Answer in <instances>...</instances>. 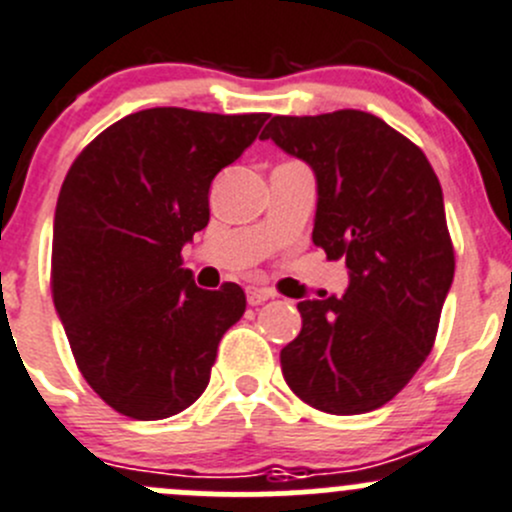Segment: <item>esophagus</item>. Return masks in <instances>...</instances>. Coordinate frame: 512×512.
<instances>
[{"label": "esophagus", "mask_w": 512, "mask_h": 512, "mask_svg": "<svg viewBox=\"0 0 512 512\" xmlns=\"http://www.w3.org/2000/svg\"><path fill=\"white\" fill-rule=\"evenodd\" d=\"M273 296L271 288H261V286H246V298H249L251 306H261L263 301Z\"/></svg>", "instance_id": "1"}]
</instances>
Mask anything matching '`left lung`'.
Instances as JSON below:
<instances>
[{"instance_id": "obj_1", "label": "left lung", "mask_w": 512, "mask_h": 512, "mask_svg": "<svg viewBox=\"0 0 512 512\" xmlns=\"http://www.w3.org/2000/svg\"><path fill=\"white\" fill-rule=\"evenodd\" d=\"M261 139L316 174L313 244L346 258L343 296L298 303L281 351L288 388L333 416L381 408L416 376L455 271L443 191L426 154L368 111L273 116Z\"/></svg>"}]
</instances>
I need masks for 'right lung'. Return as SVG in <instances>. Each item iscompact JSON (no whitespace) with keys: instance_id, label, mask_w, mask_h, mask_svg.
Instances as JSON below:
<instances>
[{"instance_id":"add662e5","label":"right lung","mask_w":512,"mask_h":512,"mask_svg":"<svg viewBox=\"0 0 512 512\" xmlns=\"http://www.w3.org/2000/svg\"><path fill=\"white\" fill-rule=\"evenodd\" d=\"M268 114L156 106L74 159L52 236V296L74 361L121 416L161 421L206 391L219 341L246 311L236 283L204 291L181 249L209 224V189Z\"/></svg>"}]
</instances>
